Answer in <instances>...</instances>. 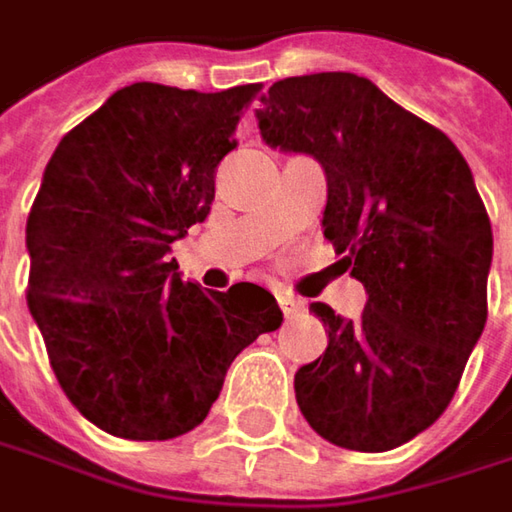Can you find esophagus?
<instances>
[{
  "mask_svg": "<svg viewBox=\"0 0 512 512\" xmlns=\"http://www.w3.org/2000/svg\"><path fill=\"white\" fill-rule=\"evenodd\" d=\"M278 303H280V309H283V315H286V318H298L300 312H303V300H298L295 295H286V292H280Z\"/></svg>",
  "mask_w": 512,
  "mask_h": 512,
  "instance_id": "1",
  "label": "esophagus"
}]
</instances>
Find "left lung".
Returning <instances> with one entry per match:
<instances>
[{
    "instance_id": "8db88e82",
    "label": "left lung",
    "mask_w": 512,
    "mask_h": 512,
    "mask_svg": "<svg viewBox=\"0 0 512 512\" xmlns=\"http://www.w3.org/2000/svg\"><path fill=\"white\" fill-rule=\"evenodd\" d=\"M255 114L272 148L323 166V237L369 295L358 321L309 306L329 344L295 375L300 412L346 450L401 447L447 410L487 321L493 229L470 166L358 74L280 79Z\"/></svg>"
}]
</instances>
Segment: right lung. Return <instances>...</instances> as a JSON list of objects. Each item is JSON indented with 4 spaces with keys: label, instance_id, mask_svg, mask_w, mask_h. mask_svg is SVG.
<instances>
[{
    "label": "right lung",
    "instance_id": "right-lung-1",
    "mask_svg": "<svg viewBox=\"0 0 512 512\" xmlns=\"http://www.w3.org/2000/svg\"><path fill=\"white\" fill-rule=\"evenodd\" d=\"M257 91L125 85L45 168L25 229L28 309L62 392L105 433L194 430L234 358L283 321L263 286L203 292L168 257L212 209L214 171Z\"/></svg>",
    "mask_w": 512,
    "mask_h": 512
}]
</instances>
